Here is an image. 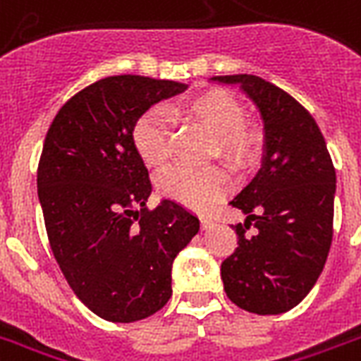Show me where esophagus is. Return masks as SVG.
<instances>
[{"label":"esophagus","instance_id":"obj_1","mask_svg":"<svg viewBox=\"0 0 361 361\" xmlns=\"http://www.w3.org/2000/svg\"><path fill=\"white\" fill-rule=\"evenodd\" d=\"M200 227H202V229L204 231H208V229H212V227H214V221H212L210 217H200Z\"/></svg>","mask_w":361,"mask_h":361}]
</instances>
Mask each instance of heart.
<instances>
[{
  "label": "heart",
  "instance_id": "1",
  "mask_svg": "<svg viewBox=\"0 0 361 361\" xmlns=\"http://www.w3.org/2000/svg\"><path fill=\"white\" fill-rule=\"evenodd\" d=\"M172 115L187 114L216 134L217 153L235 164H246L257 151V134L244 125V106L227 90H208L189 98L181 107H170ZM132 144L137 155L149 166H161L170 157V114L162 106H153L132 125ZM229 174L221 166L192 169L174 164L157 178L159 192L166 199L189 206L192 210H208L231 191Z\"/></svg>",
  "mask_w": 361,
  "mask_h": 361
}]
</instances>
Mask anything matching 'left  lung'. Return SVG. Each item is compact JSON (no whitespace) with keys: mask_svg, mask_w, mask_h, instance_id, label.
<instances>
[{"mask_svg":"<svg viewBox=\"0 0 361 361\" xmlns=\"http://www.w3.org/2000/svg\"><path fill=\"white\" fill-rule=\"evenodd\" d=\"M214 81L240 85L265 121L263 164L229 202L246 221L235 225L238 246L221 263L225 293L247 312L280 314L307 297L326 265L335 166L312 115L286 90L246 73Z\"/></svg>","mask_w":361,"mask_h":361,"instance_id":"1","label":"left lung"}]
</instances>
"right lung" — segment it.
Listing matches in <instances>:
<instances>
[{"instance_id":"add662e5","label":"right lung","mask_w":361,"mask_h":361,"mask_svg":"<svg viewBox=\"0 0 361 361\" xmlns=\"http://www.w3.org/2000/svg\"><path fill=\"white\" fill-rule=\"evenodd\" d=\"M187 85L114 75L73 94L49 126L37 195L52 255L82 305L104 320H144L172 295V263L199 233L174 200L147 208L149 172L132 125Z\"/></svg>"}]
</instances>
